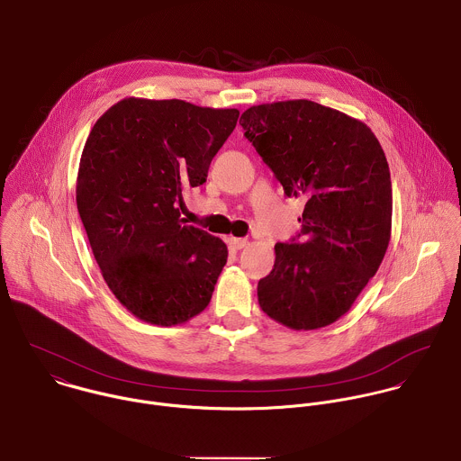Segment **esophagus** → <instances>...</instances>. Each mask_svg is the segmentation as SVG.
<instances>
[{
    "label": "esophagus",
    "instance_id": "34e87169",
    "mask_svg": "<svg viewBox=\"0 0 461 461\" xmlns=\"http://www.w3.org/2000/svg\"><path fill=\"white\" fill-rule=\"evenodd\" d=\"M249 245V241L245 238H229V247L234 250H241Z\"/></svg>",
    "mask_w": 461,
    "mask_h": 461
}]
</instances>
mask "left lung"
<instances>
[{
  "label": "left lung",
  "instance_id": "8db88e82",
  "mask_svg": "<svg viewBox=\"0 0 461 461\" xmlns=\"http://www.w3.org/2000/svg\"><path fill=\"white\" fill-rule=\"evenodd\" d=\"M240 125L285 193L306 200L301 241L276 245L259 306L295 330L330 325L375 276L390 243L386 155L363 122L311 100L254 105Z\"/></svg>",
  "mask_w": 461,
  "mask_h": 461
}]
</instances>
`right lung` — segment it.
Masks as SVG:
<instances>
[{
	"label": "right lung",
	"instance_id": "1",
	"mask_svg": "<svg viewBox=\"0 0 461 461\" xmlns=\"http://www.w3.org/2000/svg\"><path fill=\"white\" fill-rule=\"evenodd\" d=\"M238 109L123 98L86 141L77 207L102 276L136 318L180 325L211 303L227 245L180 218L182 191L205 182Z\"/></svg>",
	"mask_w": 461,
	"mask_h": 461
}]
</instances>
